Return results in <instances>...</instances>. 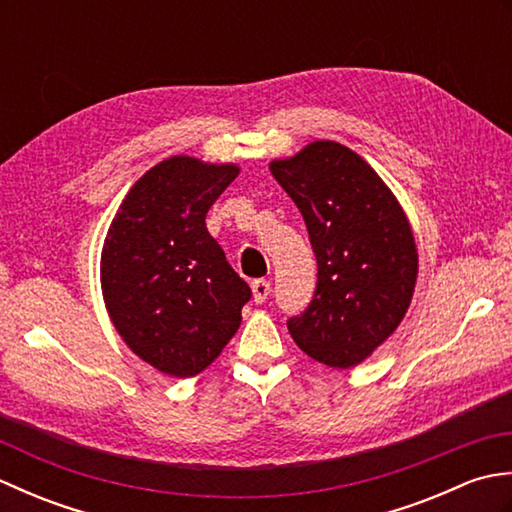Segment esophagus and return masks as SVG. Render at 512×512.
<instances>
[{
    "label": "esophagus",
    "mask_w": 512,
    "mask_h": 512,
    "mask_svg": "<svg viewBox=\"0 0 512 512\" xmlns=\"http://www.w3.org/2000/svg\"><path fill=\"white\" fill-rule=\"evenodd\" d=\"M270 295V281L266 279H257L253 281V299L255 303H264Z\"/></svg>",
    "instance_id": "34e87169"
}]
</instances>
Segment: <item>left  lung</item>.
<instances>
[{"instance_id": "left-lung-1", "label": "left lung", "mask_w": 512, "mask_h": 512, "mask_svg": "<svg viewBox=\"0 0 512 512\" xmlns=\"http://www.w3.org/2000/svg\"><path fill=\"white\" fill-rule=\"evenodd\" d=\"M270 173L306 220L319 264L314 299L288 330L314 361L356 367L409 310L418 279L411 224L383 178L334 140L273 160Z\"/></svg>"}]
</instances>
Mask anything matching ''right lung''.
I'll return each instance as SVG.
<instances>
[{
  "mask_svg": "<svg viewBox=\"0 0 512 512\" xmlns=\"http://www.w3.org/2000/svg\"><path fill=\"white\" fill-rule=\"evenodd\" d=\"M233 162L171 156L125 195L107 228L101 290L125 345L173 378L200 374L233 339L250 288L206 231Z\"/></svg>",
  "mask_w": 512,
  "mask_h": 512,
  "instance_id": "right-lung-1",
  "label": "right lung"
}]
</instances>
